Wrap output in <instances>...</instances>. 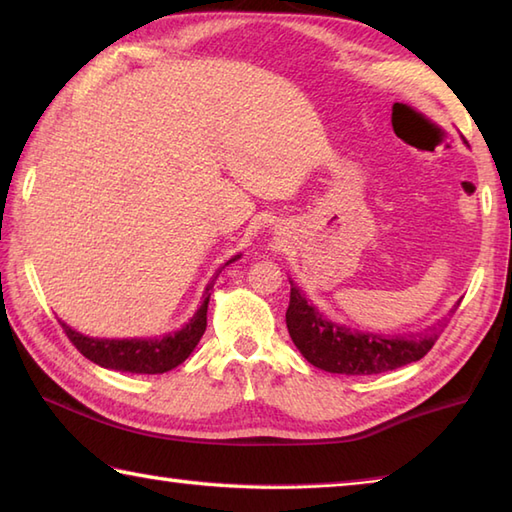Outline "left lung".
Wrapping results in <instances>:
<instances>
[{
	"mask_svg": "<svg viewBox=\"0 0 512 512\" xmlns=\"http://www.w3.org/2000/svg\"><path fill=\"white\" fill-rule=\"evenodd\" d=\"M460 306V301H458ZM455 306L451 314L458 310ZM286 325L292 343L306 356V361L314 367L325 369L332 374L345 376H367L389 372L402 365L416 363L427 354L433 343L438 341L440 330L431 328L429 332L413 336V339H389V336L352 332L350 328L328 321L312 303L301 295L299 288L290 281V306L286 310ZM440 328L447 325L438 323Z\"/></svg>",
	"mask_w": 512,
	"mask_h": 512,
	"instance_id": "left-lung-1",
	"label": "left lung"
}]
</instances>
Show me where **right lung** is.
<instances>
[{
  "label": "right lung",
  "instance_id": "1",
  "mask_svg": "<svg viewBox=\"0 0 512 512\" xmlns=\"http://www.w3.org/2000/svg\"><path fill=\"white\" fill-rule=\"evenodd\" d=\"M235 259H239V255L228 259L226 264L235 262ZM220 273L222 270H217V275ZM217 275L211 279V284L206 286L204 301L198 312L193 314V319L184 325L182 330L162 336V339H92V336L74 332L70 325H65L63 321L61 328L76 350L85 358H90L96 365L116 369V372L165 374L169 369L187 361L189 354L195 350V345L200 343L206 330V308H209L211 290Z\"/></svg>",
  "mask_w": 512,
  "mask_h": 512
}]
</instances>
